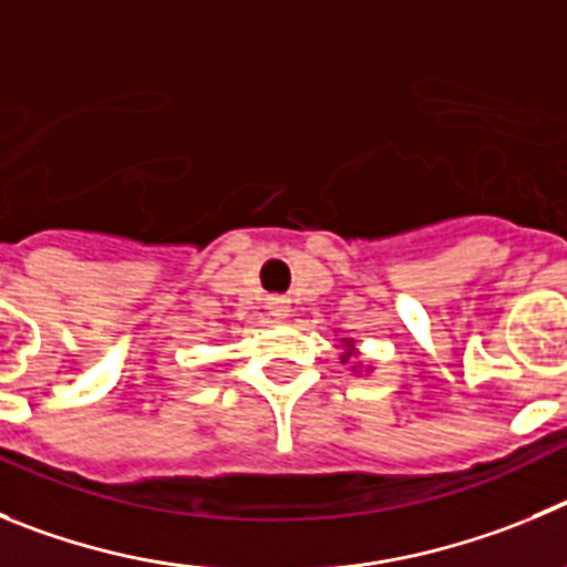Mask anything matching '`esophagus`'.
I'll return each instance as SVG.
<instances>
[{"label":"esophagus","instance_id":"34e87169","mask_svg":"<svg viewBox=\"0 0 567 567\" xmlns=\"http://www.w3.org/2000/svg\"><path fill=\"white\" fill-rule=\"evenodd\" d=\"M265 308H268V313H271L274 319H285V316L290 313V305H288V299H285V296H268Z\"/></svg>","mask_w":567,"mask_h":567}]
</instances>
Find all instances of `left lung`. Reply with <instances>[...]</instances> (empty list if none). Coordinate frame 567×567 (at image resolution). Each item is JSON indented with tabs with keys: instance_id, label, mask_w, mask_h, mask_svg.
<instances>
[{
	"instance_id": "8db88e82",
	"label": "left lung",
	"mask_w": 567,
	"mask_h": 567,
	"mask_svg": "<svg viewBox=\"0 0 567 567\" xmlns=\"http://www.w3.org/2000/svg\"><path fill=\"white\" fill-rule=\"evenodd\" d=\"M347 355H350V353H347Z\"/></svg>"
}]
</instances>
